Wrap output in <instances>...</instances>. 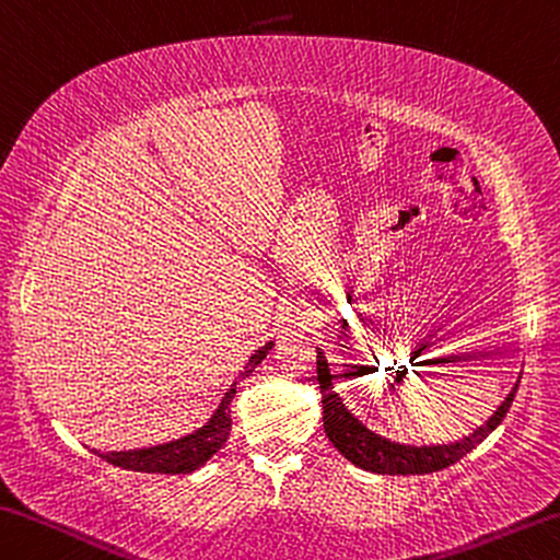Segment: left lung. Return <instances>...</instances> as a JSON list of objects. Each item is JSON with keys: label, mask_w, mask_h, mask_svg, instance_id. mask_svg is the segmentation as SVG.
<instances>
[{"label": "left lung", "mask_w": 560, "mask_h": 560, "mask_svg": "<svg viewBox=\"0 0 560 560\" xmlns=\"http://www.w3.org/2000/svg\"><path fill=\"white\" fill-rule=\"evenodd\" d=\"M317 381H320V395H323V425L328 433L330 443L338 448L350 463L358 468L373 470V472H388V476H418V472H435L458 463L463 455L470 453L478 443H483L493 430L501 425V420L509 412L513 395L518 390V383L509 393V398L501 402L486 425H480L476 433H470L458 443L448 445H433V448H416V445H400L390 443L385 438L370 433V430L352 418L348 408L342 406L338 393L332 390V375L325 363V355L317 350Z\"/></svg>", "instance_id": "obj_1"}]
</instances>
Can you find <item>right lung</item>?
Instances as JSON below:
<instances>
[{
	"label": "right lung",
	"instance_id": "add662e5",
	"mask_svg": "<svg viewBox=\"0 0 560 560\" xmlns=\"http://www.w3.org/2000/svg\"><path fill=\"white\" fill-rule=\"evenodd\" d=\"M272 350V342L262 346L260 350H255L243 373H240V381H245L253 370L262 363V358ZM235 381L230 385V390L225 393V398L214 410V416L205 423L200 430L195 433L179 438V441H172L165 445H154V448H144V451H125V453H97L102 460L112 463V466L125 468V470H137V472H167V476H179V472H192L200 466H205L214 453H218L222 445H225L230 428H232V418H230V402L237 393V383Z\"/></svg>",
	"mask_w": 560,
	"mask_h": 560
}]
</instances>
